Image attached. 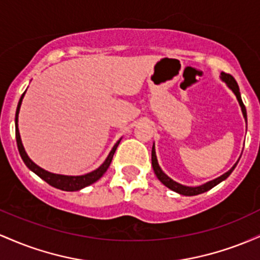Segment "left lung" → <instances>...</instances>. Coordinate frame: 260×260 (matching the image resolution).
Listing matches in <instances>:
<instances>
[{
    "mask_svg": "<svg viewBox=\"0 0 260 260\" xmlns=\"http://www.w3.org/2000/svg\"><path fill=\"white\" fill-rule=\"evenodd\" d=\"M220 79H221L222 82H225L226 85H228V88L230 89V90H232V92H234V94L236 95V99H237L238 104H240L241 111H242L243 118H244V121H246V124H247V111H246V107H244V105H243L242 98H241L240 88H238L237 82H236L235 78L231 76V74H226V73H223V72H221V74H220ZM238 161H240V159L236 161L235 165L232 166V168L230 169L228 172H225V174L220 176V177L215 178V180H211V181L207 182V183L201 184V186H196V187L184 186V184H181V183H178V182H176V181L172 180L171 177H169V176L166 175L165 172L162 171V170H161L159 162H157L156 151H155V144H153V149H151V165H153L154 172H155V175H156V177L159 178V181L164 184V186H166L168 188H170V189L174 190V192L178 193V194H181V196H187V197L201 194V193L207 192V190L211 189V188H213V187H215L216 184L220 183V182L225 181L226 178H228L229 176L232 174V171H234V170H235L236 165H237V164H238Z\"/></svg>",
    "mask_w": 260,
    "mask_h": 260,
    "instance_id": "left-lung-1",
    "label": "left lung"
}]
</instances>
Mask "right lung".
Listing matches in <instances>:
<instances>
[{
	"label": "right lung",
	"mask_w": 260,
	"mask_h": 260,
	"mask_svg": "<svg viewBox=\"0 0 260 260\" xmlns=\"http://www.w3.org/2000/svg\"><path fill=\"white\" fill-rule=\"evenodd\" d=\"M24 95H25V91L23 92V95L20 96L19 103H18V106H17V111H16V139H17V145H18V150H19L20 157H22L23 161H24L26 168L30 170V171L34 172L35 175H38L40 178H43L45 182H47L50 186L57 188V189L67 190V192L79 190L82 189V188L90 186V184L94 183V182H96L98 180H100V178L103 177V175L107 171V169H109L110 164H111L112 161L113 154H115L116 149H117L122 138L120 140H117V143L113 145V148L111 149V151H110V154L107 155L105 161L101 164L99 168L94 170V171L89 172V174L80 175V176H67V175L52 174V172L46 171V170L41 169L40 166H38L37 164H35L34 161L28 156L24 147H23L22 139H20L19 129H18V115H19L20 105H22V101H23V98H24Z\"/></svg>",
	"instance_id": "add662e5"
}]
</instances>
